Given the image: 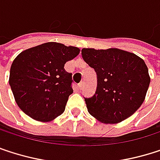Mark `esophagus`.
<instances>
[{
  "label": "esophagus",
  "instance_id": "obj_1",
  "mask_svg": "<svg viewBox=\"0 0 160 160\" xmlns=\"http://www.w3.org/2000/svg\"><path fill=\"white\" fill-rule=\"evenodd\" d=\"M82 88H83V82H81V83L78 84V88H79L80 90L82 89Z\"/></svg>",
  "mask_w": 160,
  "mask_h": 160
}]
</instances>
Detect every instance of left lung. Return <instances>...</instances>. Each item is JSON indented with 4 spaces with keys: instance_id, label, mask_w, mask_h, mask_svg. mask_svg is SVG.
<instances>
[{
    "instance_id": "1",
    "label": "left lung",
    "mask_w": 160,
    "mask_h": 160,
    "mask_svg": "<svg viewBox=\"0 0 160 160\" xmlns=\"http://www.w3.org/2000/svg\"><path fill=\"white\" fill-rule=\"evenodd\" d=\"M82 57L98 79L95 94L85 98L88 113L104 124L132 116L142 104L150 84L144 60L118 48H83Z\"/></svg>"
}]
</instances>
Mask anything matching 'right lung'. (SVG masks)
<instances>
[{
  "mask_svg": "<svg viewBox=\"0 0 160 160\" xmlns=\"http://www.w3.org/2000/svg\"><path fill=\"white\" fill-rule=\"evenodd\" d=\"M80 52L75 46L49 42L22 51L13 61L9 85L18 107L30 118L49 122L60 116L73 92L67 61Z\"/></svg>",
  "mask_w": 160,
  "mask_h": 160,
  "instance_id": "1",
  "label": "right lung"
}]
</instances>
